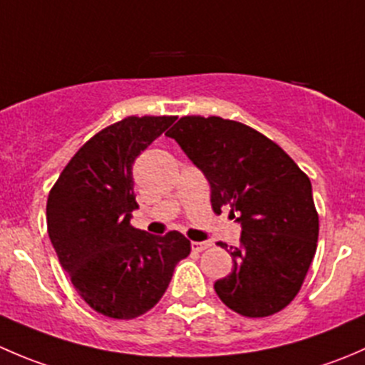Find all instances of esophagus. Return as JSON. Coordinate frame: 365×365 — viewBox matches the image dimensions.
I'll list each match as a JSON object with an SVG mask.
<instances>
[{"label": "esophagus", "instance_id": "obj_1", "mask_svg": "<svg viewBox=\"0 0 365 365\" xmlns=\"http://www.w3.org/2000/svg\"><path fill=\"white\" fill-rule=\"evenodd\" d=\"M190 247H192L194 252H203L208 247H212V244H210V242H192Z\"/></svg>", "mask_w": 365, "mask_h": 365}]
</instances>
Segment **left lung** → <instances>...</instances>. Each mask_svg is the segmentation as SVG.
Masks as SVG:
<instances>
[{
    "instance_id": "left-lung-1",
    "label": "left lung",
    "mask_w": 365,
    "mask_h": 365,
    "mask_svg": "<svg viewBox=\"0 0 365 365\" xmlns=\"http://www.w3.org/2000/svg\"><path fill=\"white\" fill-rule=\"evenodd\" d=\"M165 135L205 173L213 212L230 210L242 226L240 247L230 251L233 270L213 284L215 293L247 318L282 311L300 292L318 244L309 176L281 146L240 121L183 116Z\"/></svg>"
}]
</instances>
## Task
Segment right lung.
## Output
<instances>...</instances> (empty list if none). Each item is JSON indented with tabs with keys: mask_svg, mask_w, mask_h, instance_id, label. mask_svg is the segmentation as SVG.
I'll list each match as a JSON object with an SVG mask.
<instances>
[{
	"mask_svg": "<svg viewBox=\"0 0 365 365\" xmlns=\"http://www.w3.org/2000/svg\"><path fill=\"white\" fill-rule=\"evenodd\" d=\"M176 116H127L88 139L47 197V231L61 267L93 311L134 319L160 300L176 263L190 254L178 231L130 226L138 208L132 164Z\"/></svg>",
	"mask_w": 365,
	"mask_h": 365,
	"instance_id": "obj_1",
	"label": "right lung"
}]
</instances>
